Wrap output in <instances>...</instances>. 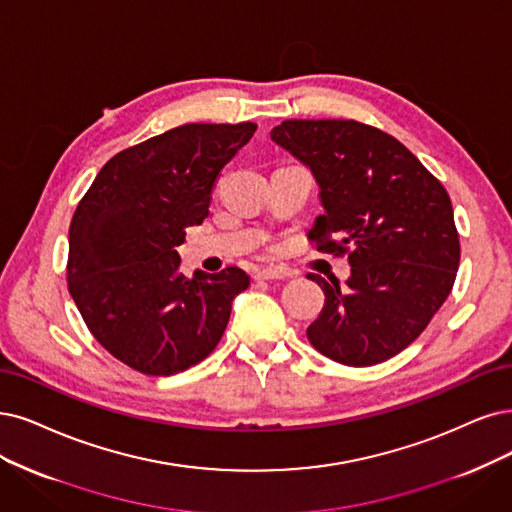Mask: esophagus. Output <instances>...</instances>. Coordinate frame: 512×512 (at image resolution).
Listing matches in <instances>:
<instances>
[{
    "label": "esophagus",
    "instance_id": "esophagus-1",
    "mask_svg": "<svg viewBox=\"0 0 512 512\" xmlns=\"http://www.w3.org/2000/svg\"><path fill=\"white\" fill-rule=\"evenodd\" d=\"M285 278H289V274H287V272L274 270V268L259 270V272L255 274V280H285Z\"/></svg>",
    "mask_w": 512,
    "mask_h": 512
}]
</instances>
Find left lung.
I'll use <instances>...</instances> for the list:
<instances>
[{
    "label": "left lung",
    "mask_w": 512,
    "mask_h": 512,
    "mask_svg": "<svg viewBox=\"0 0 512 512\" xmlns=\"http://www.w3.org/2000/svg\"><path fill=\"white\" fill-rule=\"evenodd\" d=\"M270 137L320 185L325 213L308 240L352 266L346 287L310 274L325 293L310 344L348 367L388 361L420 337L456 282L447 189L401 141L363 122L285 120Z\"/></svg>",
    "instance_id": "1"
}]
</instances>
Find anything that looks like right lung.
<instances>
[{
    "label": "right lung",
    "instance_id": "obj_1",
    "mask_svg": "<svg viewBox=\"0 0 512 512\" xmlns=\"http://www.w3.org/2000/svg\"><path fill=\"white\" fill-rule=\"evenodd\" d=\"M257 124H183L122 149L92 181L69 225L67 287L94 339L145 375L185 371L215 350L240 268L179 272L177 246L208 217L223 166Z\"/></svg>",
    "mask_w": 512,
    "mask_h": 512
}]
</instances>
